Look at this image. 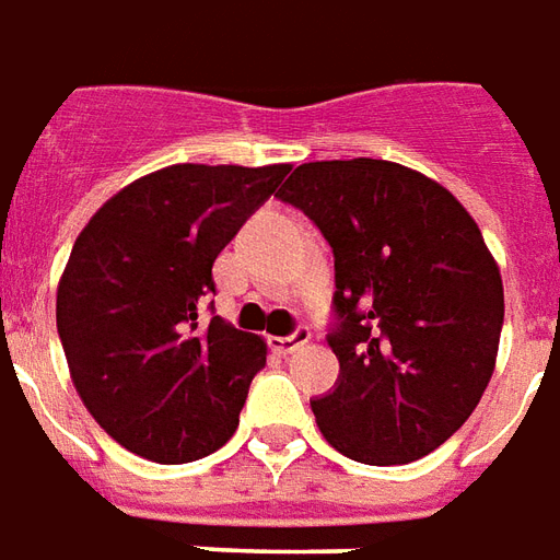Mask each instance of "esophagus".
<instances>
[{"label": "esophagus", "instance_id": "34e87169", "mask_svg": "<svg viewBox=\"0 0 560 560\" xmlns=\"http://www.w3.org/2000/svg\"><path fill=\"white\" fill-rule=\"evenodd\" d=\"M312 341V332H308V326H300V329H293L291 335H284V338H272V350H279V353L291 355L296 350H302L305 343Z\"/></svg>", "mask_w": 560, "mask_h": 560}]
</instances>
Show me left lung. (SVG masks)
<instances>
[{
  "label": "left lung",
  "instance_id": "obj_1",
  "mask_svg": "<svg viewBox=\"0 0 560 560\" xmlns=\"http://www.w3.org/2000/svg\"><path fill=\"white\" fill-rule=\"evenodd\" d=\"M276 198L332 246L341 374L312 400L326 442L368 466L436 451L478 407L504 323L475 219L436 180L364 156L300 165Z\"/></svg>",
  "mask_w": 560,
  "mask_h": 560
}]
</instances>
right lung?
I'll return each instance as SVG.
<instances>
[{
    "mask_svg": "<svg viewBox=\"0 0 560 560\" xmlns=\"http://www.w3.org/2000/svg\"><path fill=\"white\" fill-rule=\"evenodd\" d=\"M288 172L168 165L124 186L73 243L56 300L61 347L82 404L132 454L177 466L234 436L267 347L201 312L213 260Z\"/></svg>",
    "mask_w": 560,
    "mask_h": 560,
    "instance_id": "right-lung-1",
    "label": "right lung"
}]
</instances>
